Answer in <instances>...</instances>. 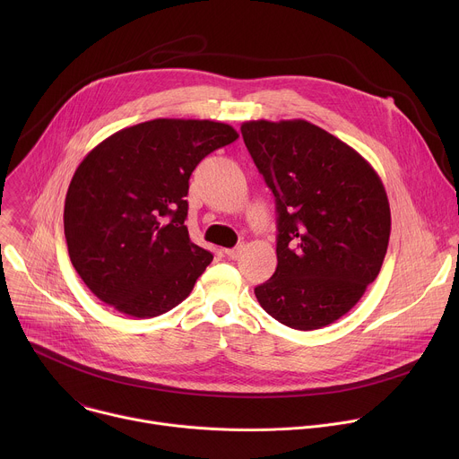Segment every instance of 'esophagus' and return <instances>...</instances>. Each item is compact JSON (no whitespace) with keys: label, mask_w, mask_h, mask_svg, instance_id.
Masks as SVG:
<instances>
[{"label":"esophagus","mask_w":459,"mask_h":459,"mask_svg":"<svg viewBox=\"0 0 459 459\" xmlns=\"http://www.w3.org/2000/svg\"><path fill=\"white\" fill-rule=\"evenodd\" d=\"M243 250H245V243H239V245L234 247V248H227L225 254H227L230 259H239V255L243 254Z\"/></svg>","instance_id":"esophagus-1"}]
</instances>
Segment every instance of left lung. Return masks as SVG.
I'll list each match as a JSON object with an SVG mask.
<instances>
[{"label":"left lung","instance_id":"left-lung-1","mask_svg":"<svg viewBox=\"0 0 459 459\" xmlns=\"http://www.w3.org/2000/svg\"><path fill=\"white\" fill-rule=\"evenodd\" d=\"M241 134L278 212V267L254 294L290 329H321L379 274L390 236L385 186L361 154L305 119L245 121Z\"/></svg>","mask_w":459,"mask_h":459}]
</instances>
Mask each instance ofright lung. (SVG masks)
Masks as SVG:
<instances>
[{
    "mask_svg": "<svg viewBox=\"0 0 459 459\" xmlns=\"http://www.w3.org/2000/svg\"><path fill=\"white\" fill-rule=\"evenodd\" d=\"M238 140L211 119H151L117 130L76 169L65 198V239L91 292L117 312L154 317L179 305L212 254L185 227L188 179Z\"/></svg>",
    "mask_w": 459,
    "mask_h": 459,
    "instance_id": "add662e5",
    "label": "right lung"
}]
</instances>
